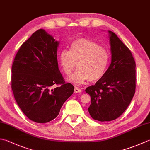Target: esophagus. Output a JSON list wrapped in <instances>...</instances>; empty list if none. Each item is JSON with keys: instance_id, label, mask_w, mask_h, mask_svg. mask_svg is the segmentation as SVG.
I'll return each instance as SVG.
<instances>
[{"instance_id": "esophagus-1", "label": "esophagus", "mask_w": 150, "mask_h": 150, "mask_svg": "<svg viewBox=\"0 0 150 150\" xmlns=\"http://www.w3.org/2000/svg\"><path fill=\"white\" fill-rule=\"evenodd\" d=\"M81 92H82V90L80 88H77V87L75 88V90H74L75 93H80Z\"/></svg>"}]
</instances>
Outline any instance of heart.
Returning a JSON list of instances; mask_svg holds the SVG:
<instances>
[{"mask_svg": "<svg viewBox=\"0 0 150 150\" xmlns=\"http://www.w3.org/2000/svg\"><path fill=\"white\" fill-rule=\"evenodd\" d=\"M109 59V52L106 49L84 38L73 42L69 51L64 50L59 57L60 65L67 75L71 74L77 64L79 69L68 81L78 86L88 80L100 79L106 72Z\"/></svg>", "mask_w": 150, "mask_h": 150, "instance_id": "heart-1", "label": "heart"}]
</instances>
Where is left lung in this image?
Returning a JSON list of instances; mask_svg holds the SVG:
<instances>
[{"instance_id": "8db88e82", "label": "left lung", "mask_w": 150, "mask_h": 150, "mask_svg": "<svg viewBox=\"0 0 150 150\" xmlns=\"http://www.w3.org/2000/svg\"><path fill=\"white\" fill-rule=\"evenodd\" d=\"M111 63L104 75L86 89L90 96L88 108L93 119L109 122L118 118L135 93L136 64L131 52L119 38L108 30Z\"/></svg>"}]
</instances>
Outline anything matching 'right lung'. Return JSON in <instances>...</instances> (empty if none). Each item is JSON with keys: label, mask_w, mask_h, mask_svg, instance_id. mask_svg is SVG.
I'll list each match as a JSON object with an SVG mask.
<instances>
[{"label": "right lung", "mask_w": 150, "mask_h": 150, "mask_svg": "<svg viewBox=\"0 0 150 150\" xmlns=\"http://www.w3.org/2000/svg\"><path fill=\"white\" fill-rule=\"evenodd\" d=\"M59 42L39 29L22 44L11 67V89L26 116L36 123L57 118L74 86L66 83L58 69ZM54 84L60 86L51 89Z\"/></svg>", "instance_id": "obj_1"}]
</instances>
